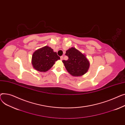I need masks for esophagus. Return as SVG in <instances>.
Returning <instances> with one entry per match:
<instances>
[{
  "mask_svg": "<svg viewBox=\"0 0 125 125\" xmlns=\"http://www.w3.org/2000/svg\"><path fill=\"white\" fill-rule=\"evenodd\" d=\"M63 59V56H61V60H62Z\"/></svg>",
  "mask_w": 125,
  "mask_h": 125,
  "instance_id": "obj_1",
  "label": "esophagus"
}]
</instances>
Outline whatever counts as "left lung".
<instances>
[{"mask_svg": "<svg viewBox=\"0 0 125 125\" xmlns=\"http://www.w3.org/2000/svg\"><path fill=\"white\" fill-rule=\"evenodd\" d=\"M65 55L68 60H63L65 68L73 76H82L88 71L89 62L84 54L74 47H72L66 51Z\"/></svg>", "mask_w": 125, "mask_h": 125, "instance_id": "1", "label": "left lung"}]
</instances>
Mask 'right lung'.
Segmentation results:
<instances>
[{"label": "right lung", "instance_id": "obj_1", "mask_svg": "<svg viewBox=\"0 0 125 125\" xmlns=\"http://www.w3.org/2000/svg\"><path fill=\"white\" fill-rule=\"evenodd\" d=\"M60 57L53 49L46 46L35 51L33 54L32 63L35 69L40 72H46L52 67Z\"/></svg>", "mask_w": 125, "mask_h": 125}]
</instances>
